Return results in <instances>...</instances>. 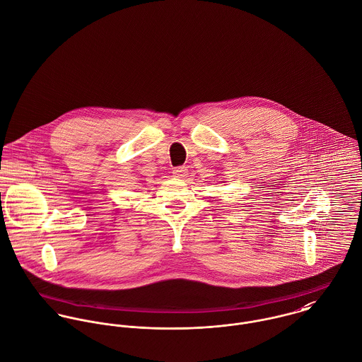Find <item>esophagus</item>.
<instances>
[{"label":"esophagus","mask_w":362,"mask_h":362,"mask_svg":"<svg viewBox=\"0 0 362 362\" xmlns=\"http://www.w3.org/2000/svg\"><path fill=\"white\" fill-rule=\"evenodd\" d=\"M173 174H174V177L175 178H185L187 177V174H188V168L187 167H184V165H180V167H175L174 170H173Z\"/></svg>","instance_id":"esophagus-1"}]
</instances>
